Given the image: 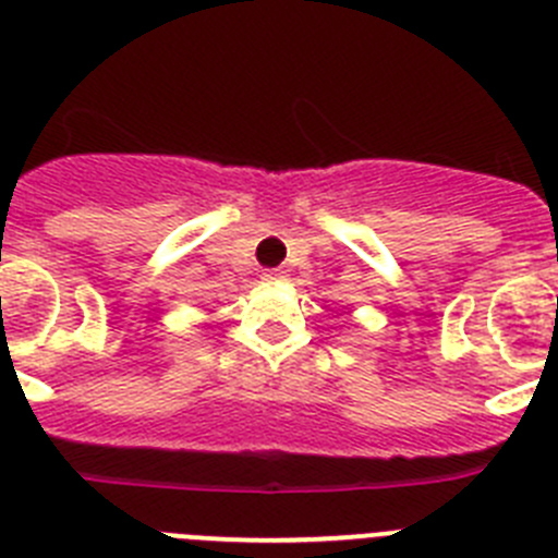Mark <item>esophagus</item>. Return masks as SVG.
<instances>
[{
  "label": "esophagus",
  "instance_id": "1",
  "mask_svg": "<svg viewBox=\"0 0 558 558\" xmlns=\"http://www.w3.org/2000/svg\"><path fill=\"white\" fill-rule=\"evenodd\" d=\"M263 279H265V282H282L284 270L282 268H268V270H263Z\"/></svg>",
  "mask_w": 558,
  "mask_h": 558
}]
</instances>
